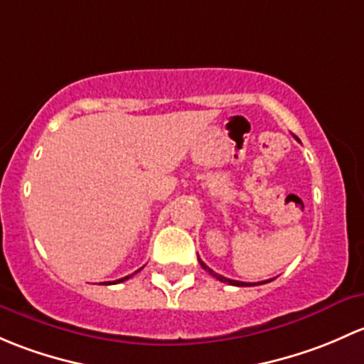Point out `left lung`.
I'll return each mask as SVG.
<instances>
[{"label": "left lung", "instance_id": "obj_1", "mask_svg": "<svg viewBox=\"0 0 364 364\" xmlns=\"http://www.w3.org/2000/svg\"><path fill=\"white\" fill-rule=\"evenodd\" d=\"M296 140H298V138H296ZM198 261H200V264L203 266V269H207V272L210 273V275L212 277H215L217 280H220V282H226V284H230V286H238V287H249V286H259V284H266V282H272V279L269 280H264V282H257V284H252V282H238V280H231V279H226V277H223V275H219V273H215L213 272L212 268H208L207 264L203 263V261L200 259V257H198Z\"/></svg>", "mask_w": 364, "mask_h": 364}]
</instances>
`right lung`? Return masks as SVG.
<instances>
[{"instance_id":"right-lung-1","label":"right lung","mask_w":364,"mask_h":364,"mask_svg":"<svg viewBox=\"0 0 364 364\" xmlns=\"http://www.w3.org/2000/svg\"><path fill=\"white\" fill-rule=\"evenodd\" d=\"M134 273H136V272H134ZM129 277H131V275H127V277H124V279H119V280H114V282H103V284H107V286H108V284H119V282H124V280H127V279H129Z\"/></svg>"}]
</instances>
